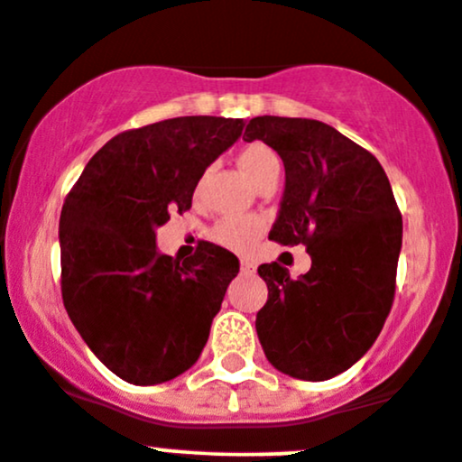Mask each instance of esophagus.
I'll list each match as a JSON object with an SVG mask.
<instances>
[{
  "mask_svg": "<svg viewBox=\"0 0 462 462\" xmlns=\"http://www.w3.org/2000/svg\"><path fill=\"white\" fill-rule=\"evenodd\" d=\"M241 272H244V274H254L256 265L252 263V261H241Z\"/></svg>",
  "mask_w": 462,
  "mask_h": 462,
  "instance_id": "1",
  "label": "esophagus"
}]
</instances>
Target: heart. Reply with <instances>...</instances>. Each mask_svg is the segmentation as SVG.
Instances as JSON below:
<instances>
[{"mask_svg":"<svg viewBox=\"0 0 462 462\" xmlns=\"http://www.w3.org/2000/svg\"><path fill=\"white\" fill-rule=\"evenodd\" d=\"M239 166L245 172V177L252 183L259 181L265 172L279 166V159L272 152L268 145L263 143H250L239 152ZM263 232V218L254 215H239V217H226L212 227V239L215 244L227 250L245 252L254 245L259 235Z\"/></svg>","mask_w":462,"mask_h":462,"instance_id":"heart-1","label":"heart"}]
</instances>
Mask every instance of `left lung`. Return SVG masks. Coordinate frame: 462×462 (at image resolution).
Segmentation results:
<instances>
[{"label": "left lung", "mask_w": 462, "mask_h": 462, "mask_svg": "<svg viewBox=\"0 0 462 462\" xmlns=\"http://www.w3.org/2000/svg\"><path fill=\"white\" fill-rule=\"evenodd\" d=\"M245 142L268 143L285 168L270 239L303 244L312 268L299 279L259 265L268 303L256 314L261 347L279 372L328 381L365 356L394 300L402 218L374 154L317 119L254 116Z\"/></svg>", "instance_id": "left-lung-1"}]
</instances>
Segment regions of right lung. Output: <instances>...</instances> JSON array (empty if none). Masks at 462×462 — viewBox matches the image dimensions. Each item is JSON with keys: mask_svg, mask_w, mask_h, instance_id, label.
Here are the masks:
<instances>
[{"mask_svg": "<svg viewBox=\"0 0 462 462\" xmlns=\"http://www.w3.org/2000/svg\"><path fill=\"white\" fill-rule=\"evenodd\" d=\"M244 119L177 116L110 139L86 163L60 218L61 296L110 372L157 385L197 363L239 259L203 244L179 263L157 247L170 212L190 210L206 168Z\"/></svg>", "mask_w": 462, "mask_h": 462, "instance_id": "add662e5", "label": "right lung"}]
</instances>
